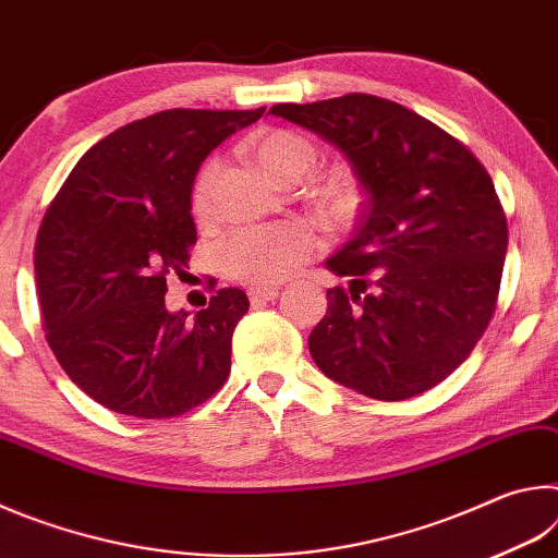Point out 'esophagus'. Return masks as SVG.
Listing matches in <instances>:
<instances>
[{"instance_id": "34e87169", "label": "esophagus", "mask_w": 558, "mask_h": 558, "mask_svg": "<svg viewBox=\"0 0 558 558\" xmlns=\"http://www.w3.org/2000/svg\"><path fill=\"white\" fill-rule=\"evenodd\" d=\"M280 295V288H251L248 290V298L256 300V302H266V300H276Z\"/></svg>"}]
</instances>
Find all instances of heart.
<instances>
[{"instance_id": "1", "label": "heart", "mask_w": 558, "mask_h": 558, "mask_svg": "<svg viewBox=\"0 0 558 558\" xmlns=\"http://www.w3.org/2000/svg\"><path fill=\"white\" fill-rule=\"evenodd\" d=\"M251 153L256 162L280 184H295L313 169L317 149L305 135L292 130H268L251 143ZM219 174V159H209L196 174L192 189V209L204 216L211 206V189ZM319 209L329 219H344L356 204V192L352 184L335 182L325 186L317 196ZM317 239L310 226L300 221L253 226L233 233L226 241L221 258L226 270L233 278L256 286H270L295 272L302 263L313 256Z\"/></svg>"}]
</instances>
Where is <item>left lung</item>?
Listing matches in <instances>:
<instances>
[{"instance_id": "left-lung-1", "label": "left lung", "mask_w": 558, "mask_h": 558, "mask_svg": "<svg viewBox=\"0 0 558 558\" xmlns=\"http://www.w3.org/2000/svg\"><path fill=\"white\" fill-rule=\"evenodd\" d=\"M270 112L332 145L366 196L352 239L325 263L349 292L327 290L307 339L317 369L379 401L433 389L470 356L497 305L507 219L493 179L399 102L349 93Z\"/></svg>"}]
</instances>
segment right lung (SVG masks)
<instances>
[{"instance_id":"1","label":"right lung","mask_w":558,"mask_h":558,"mask_svg":"<svg viewBox=\"0 0 558 558\" xmlns=\"http://www.w3.org/2000/svg\"><path fill=\"white\" fill-rule=\"evenodd\" d=\"M263 112L179 108L130 122L78 159L46 211L34 258L46 342L106 409L172 418L229 379L248 298L221 288L196 315L172 313L167 272L196 243L202 162Z\"/></svg>"}]
</instances>
